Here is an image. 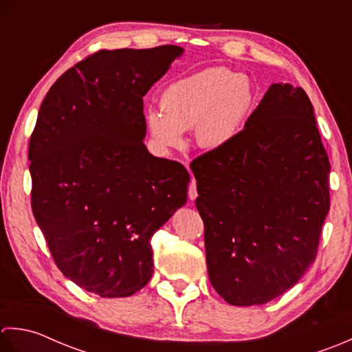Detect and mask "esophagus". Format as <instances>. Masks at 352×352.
<instances>
[{"mask_svg": "<svg viewBox=\"0 0 352 352\" xmlns=\"http://www.w3.org/2000/svg\"><path fill=\"white\" fill-rule=\"evenodd\" d=\"M188 197H190V200H195L197 197V185H196V181L192 176H191V182L188 186Z\"/></svg>", "mask_w": 352, "mask_h": 352, "instance_id": "obj_1", "label": "esophagus"}]
</instances>
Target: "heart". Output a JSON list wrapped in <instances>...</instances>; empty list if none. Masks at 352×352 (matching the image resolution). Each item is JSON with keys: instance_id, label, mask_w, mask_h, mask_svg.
Returning <instances> with one entry per match:
<instances>
[{"instance_id": "1", "label": "heart", "mask_w": 352, "mask_h": 352, "mask_svg": "<svg viewBox=\"0 0 352 352\" xmlns=\"http://www.w3.org/2000/svg\"><path fill=\"white\" fill-rule=\"evenodd\" d=\"M248 77L226 68H210L181 78L162 91L161 111L147 113L150 135L161 147L184 144V131L195 127L197 144L221 150L232 144L254 106Z\"/></svg>"}]
</instances>
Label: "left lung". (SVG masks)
<instances>
[{
    "label": "left lung",
    "instance_id": "obj_1",
    "mask_svg": "<svg viewBox=\"0 0 352 352\" xmlns=\"http://www.w3.org/2000/svg\"><path fill=\"white\" fill-rule=\"evenodd\" d=\"M208 276L231 305H261L316 260L329 211V161L310 98L270 85L232 144L191 162Z\"/></svg>",
    "mask_w": 352,
    "mask_h": 352
}]
</instances>
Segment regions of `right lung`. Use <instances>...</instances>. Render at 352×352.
<instances>
[{
  "instance_id": "add662e5",
  "label": "right lung",
  "mask_w": 352,
  "mask_h": 352,
  "mask_svg": "<svg viewBox=\"0 0 352 352\" xmlns=\"http://www.w3.org/2000/svg\"><path fill=\"white\" fill-rule=\"evenodd\" d=\"M184 48L102 50L50 88L28 146L32 210L60 272L102 298L153 274V234L186 202L190 175L144 146V97Z\"/></svg>"
}]
</instances>
